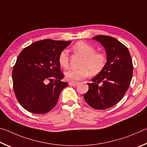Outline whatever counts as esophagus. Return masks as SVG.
<instances>
[{"instance_id":"obj_1","label":"esophagus","mask_w":147,"mask_h":147,"mask_svg":"<svg viewBox=\"0 0 147 147\" xmlns=\"http://www.w3.org/2000/svg\"><path fill=\"white\" fill-rule=\"evenodd\" d=\"M79 83L78 82H69V85L72 86H75L78 84Z\"/></svg>"}]
</instances>
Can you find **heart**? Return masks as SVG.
Segmentation results:
<instances>
[{
    "label": "heart",
    "instance_id": "1",
    "mask_svg": "<svg viewBox=\"0 0 147 147\" xmlns=\"http://www.w3.org/2000/svg\"><path fill=\"white\" fill-rule=\"evenodd\" d=\"M75 52L83 56L79 69H69L64 74L67 80L77 81L87 78L90 74L96 76L103 70L107 64V57L103 53L96 51L93 46L84 41H79L73 46ZM59 63L64 68L69 65V55L66 50H63L58 58Z\"/></svg>",
    "mask_w": 147,
    "mask_h": 147
}]
</instances>
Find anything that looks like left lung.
Wrapping results in <instances>:
<instances>
[{
	"mask_svg": "<svg viewBox=\"0 0 147 147\" xmlns=\"http://www.w3.org/2000/svg\"><path fill=\"white\" fill-rule=\"evenodd\" d=\"M93 38L105 48L107 62L103 70L92 79L93 83H88L89 88L84 99L93 109L105 110L119 102L129 88L132 60L127 46L116 38L102 35Z\"/></svg>",
	"mask_w": 147,
	"mask_h": 147,
	"instance_id": "obj_1",
	"label": "left lung"
}]
</instances>
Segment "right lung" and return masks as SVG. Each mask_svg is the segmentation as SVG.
<instances>
[{
  "label": "right lung",
  "mask_w": 147,
  "mask_h": 147,
  "mask_svg": "<svg viewBox=\"0 0 147 147\" xmlns=\"http://www.w3.org/2000/svg\"><path fill=\"white\" fill-rule=\"evenodd\" d=\"M71 41L44 39L32 43L20 51L12 70L13 88L20 105L33 114L52 110L68 83L58 58ZM49 81V83L47 82Z\"/></svg>",
  "instance_id": "add662e5"
}]
</instances>
